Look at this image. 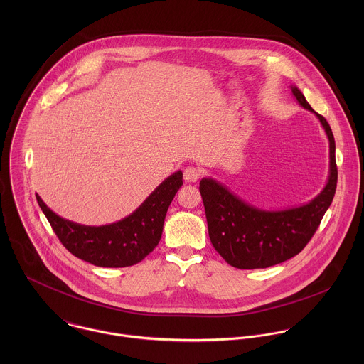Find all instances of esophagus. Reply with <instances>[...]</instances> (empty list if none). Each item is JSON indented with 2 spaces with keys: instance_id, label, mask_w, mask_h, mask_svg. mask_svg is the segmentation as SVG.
<instances>
[{
  "instance_id": "1",
  "label": "esophagus",
  "mask_w": 364,
  "mask_h": 364,
  "mask_svg": "<svg viewBox=\"0 0 364 364\" xmlns=\"http://www.w3.org/2000/svg\"><path fill=\"white\" fill-rule=\"evenodd\" d=\"M200 175H202V172H200V169L199 168H196V166H186L185 168V171H183V178H185V181L186 182H196L199 178H200Z\"/></svg>"
}]
</instances>
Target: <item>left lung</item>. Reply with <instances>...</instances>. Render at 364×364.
Returning <instances> with one entry per match:
<instances>
[{"mask_svg": "<svg viewBox=\"0 0 364 364\" xmlns=\"http://www.w3.org/2000/svg\"><path fill=\"white\" fill-rule=\"evenodd\" d=\"M291 92L299 104L315 113L329 140V178L315 199L300 208L267 211L245 203L211 178L200 181L210 241L227 263L238 269H263L300 254L335 196L338 168L332 130L297 87H291Z\"/></svg>", "mask_w": 364, "mask_h": 364, "instance_id": "obj_1", "label": "left lung"}]
</instances>
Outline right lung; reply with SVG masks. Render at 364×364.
I'll list each match as a JSON object with an SVG mask.
<instances>
[{
  "instance_id": "right-lung-1",
  "label": "right lung",
  "mask_w": 364,
  "mask_h": 364,
  "mask_svg": "<svg viewBox=\"0 0 364 364\" xmlns=\"http://www.w3.org/2000/svg\"><path fill=\"white\" fill-rule=\"evenodd\" d=\"M182 185V172L178 171L130 215L101 227L64 220L39 195L36 199L57 238L74 257L101 267H124L141 262L158 245L166 211Z\"/></svg>"
}]
</instances>
